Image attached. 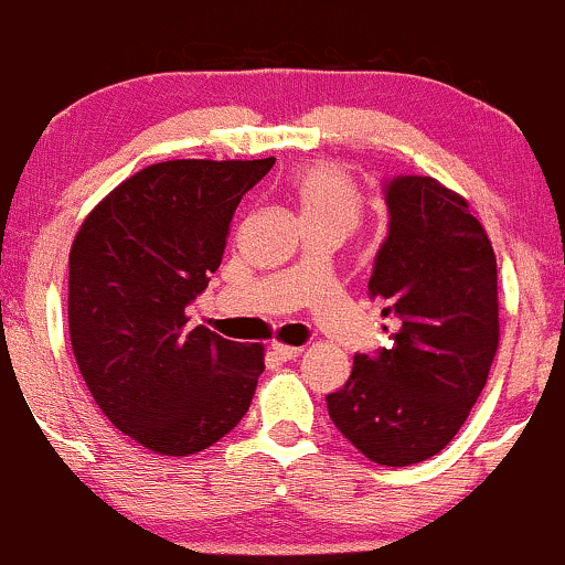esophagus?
<instances>
[{"label": "esophagus", "instance_id": "esophagus-1", "mask_svg": "<svg viewBox=\"0 0 565 565\" xmlns=\"http://www.w3.org/2000/svg\"><path fill=\"white\" fill-rule=\"evenodd\" d=\"M300 353H302V348H297V345H278L276 342V345L270 348V355L278 361H295Z\"/></svg>", "mask_w": 565, "mask_h": 565}]
</instances>
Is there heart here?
<instances>
[{
    "label": "heart",
    "mask_w": 565,
    "mask_h": 565,
    "mask_svg": "<svg viewBox=\"0 0 565 565\" xmlns=\"http://www.w3.org/2000/svg\"><path fill=\"white\" fill-rule=\"evenodd\" d=\"M291 196L302 223H332L350 231L359 223L364 196L350 174L337 164H313L291 180Z\"/></svg>",
    "instance_id": "heart-1"
}]
</instances>
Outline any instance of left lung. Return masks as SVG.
Segmentation results:
<instances>
[{"label": "left lung", "mask_w": 565, "mask_h": 565, "mask_svg": "<svg viewBox=\"0 0 565 565\" xmlns=\"http://www.w3.org/2000/svg\"><path fill=\"white\" fill-rule=\"evenodd\" d=\"M382 193L387 236L369 297L385 302L393 342L355 353L327 406L372 462L406 468L444 449L483 391L499 345L497 257L468 201L438 180L398 174Z\"/></svg>", "instance_id": "8db88e82"}]
</instances>
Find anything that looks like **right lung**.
<instances>
[{"label": "right lung", "mask_w": 565, "mask_h": 565, "mask_svg": "<svg viewBox=\"0 0 565 565\" xmlns=\"http://www.w3.org/2000/svg\"><path fill=\"white\" fill-rule=\"evenodd\" d=\"M276 159H178L116 185L68 257V332L95 404L125 436L188 457L242 423L263 345L204 327L185 308L223 260L238 201Z\"/></svg>", "instance_id": "right-lung-1"}]
</instances>
